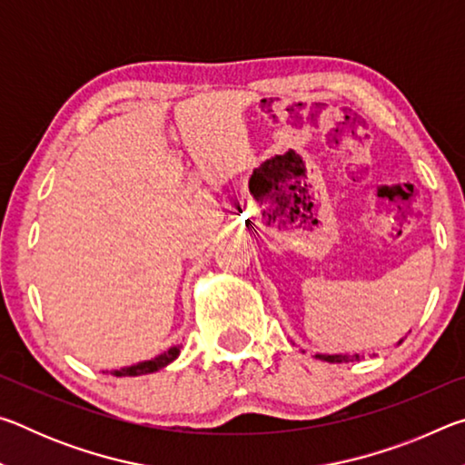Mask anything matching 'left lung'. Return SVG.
Here are the masks:
<instances>
[{
  "label": "left lung",
  "mask_w": 465,
  "mask_h": 465,
  "mask_svg": "<svg viewBox=\"0 0 465 465\" xmlns=\"http://www.w3.org/2000/svg\"><path fill=\"white\" fill-rule=\"evenodd\" d=\"M320 361H328V363H349V361H359V355H316Z\"/></svg>",
  "instance_id": "8db88e82"
}]
</instances>
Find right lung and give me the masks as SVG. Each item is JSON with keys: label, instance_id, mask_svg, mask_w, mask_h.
<instances>
[{"label": "right lung", "instance_id": "1", "mask_svg": "<svg viewBox=\"0 0 465 465\" xmlns=\"http://www.w3.org/2000/svg\"><path fill=\"white\" fill-rule=\"evenodd\" d=\"M178 355H180V346H172L170 351H166L160 357H155L152 361H143V363H137V365H131V367H124V369H116V371H113V375H116V377H135V375L153 373V371H157V369L170 365Z\"/></svg>", "mask_w": 465, "mask_h": 465}]
</instances>
